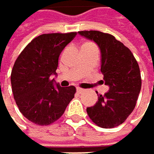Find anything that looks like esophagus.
Masks as SVG:
<instances>
[{"label":"esophagus","instance_id":"34e87169","mask_svg":"<svg viewBox=\"0 0 154 154\" xmlns=\"http://www.w3.org/2000/svg\"><path fill=\"white\" fill-rule=\"evenodd\" d=\"M76 92H78L79 94H81V93L84 92V89H82V88H76Z\"/></svg>","mask_w":154,"mask_h":154}]
</instances>
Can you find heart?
Listing matches in <instances>:
<instances>
[{
    "label": "heart",
    "instance_id": "b5f03b06",
    "mask_svg": "<svg viewBox=\"0 0 154 154\" xmlns=\"http://www.w3.org/2000/svg\"><path fill=\"white\" fill-rule=\"evenodd\" d=\"M96 48V47L92 43H90V42H86V43H84L82 45L81 48Z\"/></svg>",
    "mask_w": 154,
    "mask_h": 154
}]
</instances>
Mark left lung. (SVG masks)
<instances>
[{"label":"left lung","instance_id":"1","mask_svg":"<svg viewBox=\"0 0 154 154\" xmlns=\"http://www.w3.org/2000/svg\"><path fill=\"white\" fill-rule=\"evenodd\" d=\"M79 34L98 46L104 74L101 81L109 87L104 96L97 95L95 106L87 108L88 115L102 128L118 126L134 111L141 91L138 63L131 50L110 34L97 30L79 31Z\"/></svg>","mask_w":154,"mask_h":154}]
</instances>
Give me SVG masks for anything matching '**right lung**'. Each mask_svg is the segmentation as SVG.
Returning a JSON list of instances; mask_svg holds the SVG:
<instances>
[{
  "mask_svg": "<svg viewBox=\"0 0 154 154\" xmlns=\"http://www.w3.org/2000/svg\"><path fill=\"white\" fill-rule=\"evenodd\" d=\"M76 32L42 34L29 42L16 59L11 88L20 113L30 122L48 125L57 121L74 98L75 88H62L57 76L58 57Z\"/></svg>",
  "mask_w": 154,
  "mask_h": 154,
  "instance_id": "1",
  "label": "right lung"
}]
</instances>
